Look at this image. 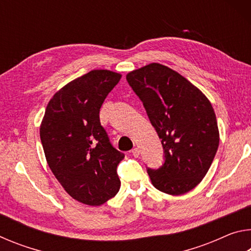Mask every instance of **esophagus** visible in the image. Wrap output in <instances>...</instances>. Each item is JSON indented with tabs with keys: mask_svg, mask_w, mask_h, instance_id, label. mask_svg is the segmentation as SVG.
I'll return each mask as SVG.
<instances>
[{
	"mask_svg": "<svg viewBox=\"0 0 251 251\" xmlns=\"http://www.w3.org/2000/svg\"><path fill=\"white\" fill-rule=\"evenodd\" d=\"M139 152H141V151H139L138 148H134V150L131 151V154H133V156L136 157V158L139 156Z\"/></svg>",
	"mask_w": 251,
	"mask_h": 251,
	"instance_id": "obj_1",
	"label": "esophagus"
}]
</instances>
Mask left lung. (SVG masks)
<instances>
[{
    "mask_svg": "<svg viewBox=\"0 0 251 251\" xmlns=\"http://www.w3.org/2000/svg\"><path fill=\"white\" fill-rule=\"evenodd\" d=\"M126 79L145 106L165 150L163 166L148 169L152 186L172 196L188 193L206 176L218 150L211 103L184 76L159 63L131 71Z\"/></svg>",
    "mask_w": 251,
    "mask_h": 251,
    "instance_id": "obj_1",
    "label": "left lung"
}]
</instances>
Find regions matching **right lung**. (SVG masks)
Listing matches in <instances>:
<instances>
[{"mask_svg": "<svg viewBox=\"0 0 251 251\" xmlns=\"http://www.w3.org/2000/svg\"><path fill=\"white\" fill-rule=\"evenodd\" d=\"M122 74L93 70L55 93L40 126L46 161L72 198L100 206L121 188L117 166L125 155L110 145L100 108Z\"/></svg>", "mask_w": 251, "mask_h": 251, "instance_id": "right-lung-1", "label": "right lung"}]
</instances>
